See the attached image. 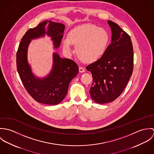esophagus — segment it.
Masks as SVG:
<instances>
[{
	"instance_id": "1",
	"label": "esophagus",
	"mask_w": 154,
	"mask_h": 154,
	"mask_svg": "<svg viewBox=\"0 0 154 154\" xmlns=\"http://www.w3.org/2000/svg\"><path fill=\"white\" fill-rule=\"evenodd\" d=\"M79 71L80 73H83V72H85V69H84V67H81V66H79Z\"/></svg>"
}]
</instances>
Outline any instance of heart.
Returning <instances> with one entry per match:
<instances>
[{
    "instance_id": "b5f03b06",
    "label": "heart",
    "mask_w": 154,
    "mask_h": 154,
    "mask_svg": "<svg viewBox=\"0 0 154 154\" xmlns=\"http://www.w3.org/2000/svg\"><path fill=\"white\" fill-rule=\"evenodd\" d=\"M63 39V48L71 50V43L75 45V53L79 59L87 63L95 62L106 52L110 42L108 31L92 23H84L73 28Z\"/></svg>"
}]
</instances>
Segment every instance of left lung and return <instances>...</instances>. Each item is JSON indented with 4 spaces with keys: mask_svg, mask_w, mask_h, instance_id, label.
Instances as JSON below:
<instances>
[{
    "mask_svg": "<svg viewBox=\"0 0 154 154\" xmlns=\"http://www.w3.org/2000/svg\"><path fill=\"white\" fill-rule=\"evenodd\" d=\"M111 43L104 56L86 67L92 76L91 99L105 104L117 98L126 87L133 69V49L130 36L117 23L108 21Z\"/></svg>",
    "mask_w": 154,
    "mask_h": 154,
    "instance_id": "1",
    "label": "left lung"
}]
</instances>
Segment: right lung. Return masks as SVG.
Here are the masks:
<instances>
[{
    "mask_svg": "<svg viewBox=\"0 0 154 154\" xmlns=\"http://www.w3.org/2000/svg\"><path fill=\"white\" fill-rule=\"evenodd\" d=\"M47 24L48 30L45 31V26ZM65 27L63 23L51 21L41 22L26 32L17 53V70L24 87L34 100L44 104L56 105L63 101L69 83L77 75L79 67L73 60L62 59L57 53H54L50 73L44 78L40 79L34 75L28 64V47L31 40L44 36L45 34L51 38L54 48L59 47Z\"/></svg>",
    "mask_w": 154,
    "mask_h": 154,
    "instance_id": "right-lung-1",
    "label": "right lung"
}]
</instances>
